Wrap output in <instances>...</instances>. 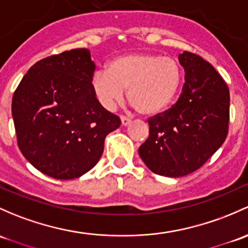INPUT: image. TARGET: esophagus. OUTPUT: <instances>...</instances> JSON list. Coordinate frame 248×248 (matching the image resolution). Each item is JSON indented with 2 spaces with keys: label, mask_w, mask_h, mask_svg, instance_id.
Instances as JSON below:
<instances>
[{
  "label": "esophagus",
  "mask_w": 248,
  "mask_h": 248,
  "mask_svg": "<svg viewBox=\"0 0 248 248\" xmlns=\"http://www.w3.org/2000/svg\"><path fill=\"white\" fill-rule=\"evenodd\" d=\"M131 122H132L131 119H128V117H126V116H121V124H122V126H128Z\"/></svg>",
  "instance_id": "1"
}]
</instances>
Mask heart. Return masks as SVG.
Segmentation results:
<instances>
[{
    "instance_id": "heart-1",
    "label": "heart",
    "mask_w": 248,
    "mask_h": 248,
    "mask_svg": "<svg viewBox=\"0 0 248 248\" xmlns=\"http://www.w3.org/2000/svg\"><path fill=\"white\" fill-rule=\"evenodd\" d=\"M182 69L171 57L155 53H127L114 57L106 70L96 72L91 89L107 110L128 100L141 115L155 116L173 102L182 85Z\"/></svg>"
}]
</instances>
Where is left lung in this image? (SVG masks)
<instances>
[{"mask_svg": "<svg viewBox=\"0 0 248 248\" xmlns=\"http://www.w3.org/2000/svg\"><path fill=\"white\" fill-rule=\"evenodd\" d=\"M186 71L176 104L151 117L150 135L139 155L155 173L183 177L200 169L225 142L229 122V90L222 77L200 56L178 57Z\"/></svg>", "mask_w": 248, "mask_h": 248, "instance_id": "8db88e82", "label": "left lung"}]
</instances>
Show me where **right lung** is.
Masks as SVG:
<instances>
[{"label": "right lung", "instance_id": "right-lung-1", "mask_svg": "<svg viewBox=\"0 0 248 248\" xmlns=\"http://www.w3.org/2000/svg\"><path fill=\"white\" fill-rule=\"evenodd\" d=\"M95 66L87 48L47 57L28 70L13 96L21 153L52 178L74 179L90 171L106 137L121 124L93 93Z\"/></svg>", "mask_w": 248, "mask_h": 248}]
</instances>
